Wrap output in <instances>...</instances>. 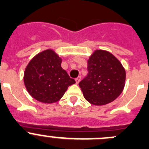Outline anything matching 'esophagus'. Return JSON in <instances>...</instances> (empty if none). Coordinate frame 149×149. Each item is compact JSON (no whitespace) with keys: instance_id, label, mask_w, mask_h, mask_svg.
I'll use <instances>...</instances> for the list:
<instances>
[{"instance_id":"esophagus-1","label":"esophagus","mask_w":149,"mask_h":149,"mask_svg":"<svg viewBox=\"0 0 149 149\" xmlns=\"http://www.w3.org/2000/svg\"><path fill=\"white\" fill-rule=\"evenodd\" d=\"M81 81V76H78L77 78H76V84H79V81Z\"/></svg>"}]
</instances>
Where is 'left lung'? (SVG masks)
I'll return each mask as SVG.
<instances>
[{"label":"left lung","mask_w":149,"mask_h":149,"mask_svg":"<svg viewBox=\"0 0 149 149\" xmlns=\"http://www.w3.org/2000/svg\"><path fill=\"white\" fill-rule=\"evenodd\" d=\"M87 76L79 82L84 98L101 106L116 99L123 91L126 71L120 61L111 53L96 50L87 60Z\"/></svg>","instance_id":"8db88e82"}]
</instances>
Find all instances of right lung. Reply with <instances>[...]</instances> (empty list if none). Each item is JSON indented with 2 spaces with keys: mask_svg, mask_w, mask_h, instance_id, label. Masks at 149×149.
Returning <instances> with one entry per match:
<instances>
[{
  "mask_svg": "<svg viewBox=\"0 0 149 149\" xmlns=\"http://www.w3.org/2000/svg\"><path fill=\"white\" fill-rule=\"evenodd\" d=\"M62 59L53 50L39 53L29 62L24 72V84L31 97L42 103L59 101L68 87L75 84L61 67Z\"/></svg>",
  "mask_w": 149,
  "mask_h": 149,
  "instance_id": "right-lung-1",
  "label": "right lung"
}]
</instances>
